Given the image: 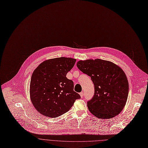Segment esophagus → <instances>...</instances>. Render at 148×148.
Segmentation results:
<instances>
[{
  "mask_svg": "<svg viewBox=\"0 0 148 148\" xmlns=\"http://www.w3.org/2000/svg\"><path fill=\"white\" fill-rule=\"evenodd\" d=\"M79 95H80L81 97H83V96H84V92H80V93H79Z\"/></svg>",
  "mask_w": 148,
  "mask_h": 148,
  "instance_id": "esophagus-1",
  "label": "esophagus"
}]
</instances>
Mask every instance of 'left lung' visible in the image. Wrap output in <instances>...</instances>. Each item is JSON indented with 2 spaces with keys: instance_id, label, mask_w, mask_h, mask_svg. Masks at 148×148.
Instances as JSON below:
<instances>
[{
  "instance_id": "obj_1",
  "label": "left lung",
  "mask_w": 148,
  "mask_h": 148,
  "mask_svg": "<svg viewBox=\"0 0 148 148\" xmlns=\"http://www.w3.org/2000/svg\"><path fill=\"white\" fill-rule=\"evenodd\" d=\"M78 69L90 77L95 92L87 102L89 112L95 117L109 119L123 110L128 95V82L123 70L117 65L97 59L79 60Z\"/></svg>"
}]
</instances>
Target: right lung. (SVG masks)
<instances>
[{
    "mask_svg": "<svg viewBox=\"0 0 148 148\" xmlns=\"http://www.w3.org/2000/svg\"><path fill=\"white\" fill-rule=\"evenodd\" d=\"M76 60L69 58L49 59L34 71L30 82V97L42 115L55 118L67 112L80 95L74 91V82L66 77Z\"/></svg>",
    "mask_w": 148,
    "mask_h": 148,
    "instance_id": "right-lung-1",
    "label": "right lung"
}]
</instances>
